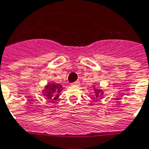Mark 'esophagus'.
<instances>
[{
	"label": "esophagus",
	"instance_id": "34e87169",
	"mask_svg": "<svg viewBox=\"0 0 149 149\" xmlns=\"http://www.w3.org/2000/svg\"><path fill=\"white\" fill-rule=\"evenodd\" d=\"M79 83H80V82H79V81H76L73 82V83H72L71 84L73 86H78V85H79Z\"/></svg>",
	"mask_w": 149,
	"mask_h": 149
}]
</instances>
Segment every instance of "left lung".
<instances>
[{"label":"left lung","mask_w":149,"mask_h":149,"mask_svg":"<svg viewBox=\"0 0 149 149\" xmlns=\"http://www.w3.org/2000/svg\"><path fill=\"white\" fill-rule=\"evenodd\" d=\"M103 92H102L101 91H100V90H96L95 89V97H98L100 95H102V94Z\"/></svg>","instance_id":"1"}]
</instances>
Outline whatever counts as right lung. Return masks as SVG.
<instances>
[{
  "label": "right lung",
  "mask_w": 149,
  "mask_h": 149,
  "mask_svg": "<svg viewBox=\"0 0 149 149\" xmlns=\"http://www.w3.org/2000/svg\"><path fill=\"white\" fill-rule=\"evenodd\" d=\"M62 91V86L59 84H49L46 86L44 90V94L48 100H56L58 94Z\"/></svg>",
  "instance_id": "add662e5"
}]
</instances>
